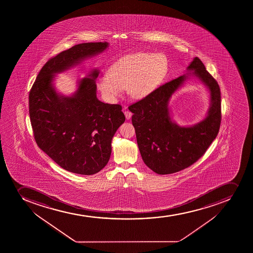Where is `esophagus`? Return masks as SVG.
<instances>
[{
  "label": "esophagus",
  "instance_id": "1",
  "mask_svg": "<svg viewBox=\"0 0 253 253\" xmlns=\"http://www.w3.org/2000/svg\"><path fill=\"white\" fill-rule=\"evenodd\" d=\"M125 117L127 120H129L130 119L131 116H132V113L130 111H128V110H125Z\"/></svg>",
  "mask_w": 253,
  "mask_h": 253
}]
</instances>
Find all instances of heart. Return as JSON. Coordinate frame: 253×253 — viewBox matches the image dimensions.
Wrapping results in <instances>:
<instances>
[{
	"label": "heart",
	"mask_w": 253,
	"mask_h": 253,
	"mask_svg": "<svg viewBox=\"0 0 253 253\" xmlns=\"http://www.w3.org/2000/svg\"><path fill=\"white\" fill-rule=\"evenodd\" d=\"M168 59L163 53H137L123 56L101 76L97 82L99 90L115 100L124 89L133 98H143L153 92L168 73Z\"/></svg>",
	"instance_id": "b5f03b06"
}]
</instances>
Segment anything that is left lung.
<instances>
[{"label":"left lung","instance_id":"1","mask_svg":"<svg viewBox=\"0 0 253 253\" xmlns=\"http://www.w3.org/2000/svg\"><path fill=\"white\" fill-rule=\"evenodd\" d=\"M207 85L211 106L205 120L192 127H180L170 120L168 100L185 80L180 76L160 85L128 106L133 113L138 148L143 162L159 175L177 172L196 163L218 135L221 125V93L217 81L195 57L188 67Z\"/></svg>","mask_w":253,"mask_h":253}]
</instances>
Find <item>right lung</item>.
Listing matches in <instances>:
<instances>
[{"label": "right lung", "instance_id": "add662e5", "mask_svg": "<svg viewBox=\"0 0 253 253\" xmlns=\"http://www.w3.org/2000/svg\"><path fill=\"white\" fill-rule=\"evenodd\" d=\"M108 47L106 42L77 44L54 56L41 68L29 95V112L37 145L58 165L70 172L93 175L105 168L111 140L125 116L120 105L96 98L97 71L82 79L75 95H58L53 74Z\"/></svg>", "mask_w": 253, "mask_h": 253}]
</instances>
